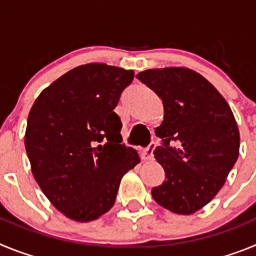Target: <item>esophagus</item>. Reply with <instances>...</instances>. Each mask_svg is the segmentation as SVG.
I'll list each match as a JSON object with an SVG mask.
<instances>
[{
  "instance_id": "34e87169",
  "label": "esophagus",
  "mask_w": 256,
  "mask_h": 256,
  "mask_svg": "<svg viewBox=\"0 0 256 256\" xmlns=\"http://www.w3.org/2000/svg\"><path fill=\"white\" fill-rule=\"evenodd\" d=\"M156 148V142L155 141H151L150 144H148V148H144V152H142V158H144V160H151L154 158V150H155Z\"/></svg>"
}]
</instances>
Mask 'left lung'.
Wrapping results in <instances>:
<instances>
[{"label": "left lung", "instance_id": "1", "mask_svg": "<svg viewBox=\"0 0 256 256\" xmlns=\"http://www.w3.org/2000/svg\"><path fill=\"white\" fill-rule=\"evenodd\" d=\"M164 104L154 151L165 172L154 200L177 214H192L223 187L238 158L240 133L230 105L214 86L184 68L150 69L136 76Z\"/></svg>", "mask_w": 256, "mask_h": 256}]
</instances>
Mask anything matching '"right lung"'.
Wrapping results in <instances>:
<instances>
[{"label": "right lung", "mask_w": 256, "mask_h": 256, "mask_svg": "<svg viewBox=\"0 0 256 256\" xmlns=\"http://www.w3.org/2000/svg\"><path fill=\"white\" fill-rule=\"evenodd\" d=\"M132 70L80 65L42 91L26 132L32 172L52 205L68 218L91 222L112 209L122 177L140 162L123 144L114 112Z\"/></svg>", "instance_id": "obj_1"}]
</instances>
